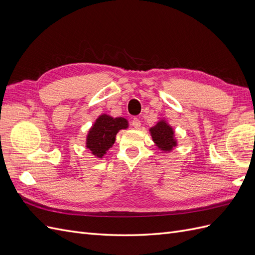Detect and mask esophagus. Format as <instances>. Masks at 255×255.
<instances>
[{
  "mask_svg": "<svg viewBox=\"0 0 255 255\" xmlns=\"http://www.w3.org/2000/svg\"><path fill=\"white\" fill-rule=\"evenodd\" d=\"M132 126H133L135 128H139L140 126H141V122H140V120L138 119V118H134V119L132 120Z\"/></svg>",
  "mask_w": 255,
  "mask_h": 255,
  "instance_id": "34e87169",
  "label": "esophagus"
}]
</instances>
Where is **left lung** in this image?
<instances>
[{"mask_svg": "<svg viewBox=\"0 0 255 255\" xmlns=\"http://www.w3.org/2000/svg\"><path fill=\"white\" fill-rule=\"evenodd\" d=\"M150 132L153 141L157 144L160 150L170 151L176 145L172 128L168 126L164 120L159 121L155 127L151 128Z\"/></svg>", "mask_w": 255, "mask_h": 255, "instance_id": "left-lung-1", "label": "left lung"}]
</instances>
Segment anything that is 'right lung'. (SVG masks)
Listing matches in <instances>:
<instances>
[{
    "label": "right lung",
    "mask_w": 255,
    "mask_h": 255,
    "mask_svg": "<svg viewBox=\"0 0 255 255\" xmlns=\"http://www.w3.org/2000/svg\"><path fill=\"white\" fill-rule=\"evenodd\" d=\"M127 128L128 121L125 118H113L107 115L100 116L89 130L86 146L94 155L103 157L106 151L115 143L117 133Z\"/></svg>",
    "instance_id": "right-lung-1"
}]
</instances>
